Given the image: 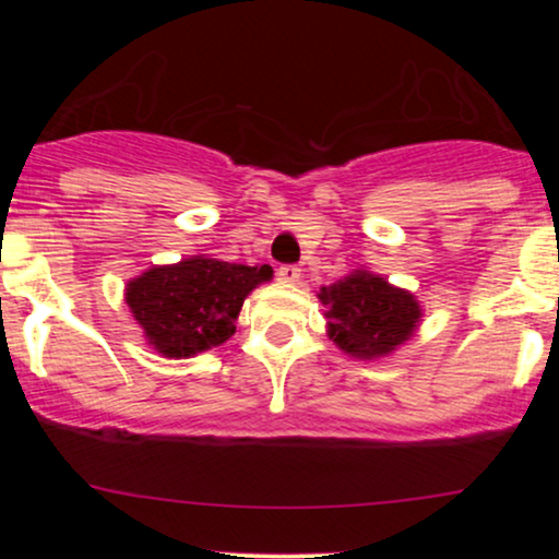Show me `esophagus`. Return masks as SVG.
Segmentation results:
<instances>
[{
  "label": "esophagus",
  "instance_id": "esophagus-1",
  "mask_svg": "<svg viewBox=\"0 0 559 559\" xmlns=\"http://www.w3.org/2000/svg\"><path fill=\"white\" fill-rule=\"evenodd\" d=\"M278 278L286 281V284H297V281L301 278V271L297 265H281L278 267Z\"/></svg>",
  "mask_w": 559,
  "mask_h": 559
}]
</instances>
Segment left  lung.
Wrapping results in <instances>:
<instances>
[{
    "label": "left lung",
    "instance_id": "8db88e82",
    "mask_svg": "<svg viewBox=\"0 0 559 559\" xmlns=\"http://www.w3.org/2000/svg\"><path fill=\"white\" fill-rule=\"evenodd\" d=\"M318 299L325 307L329 336L338 349L360 360L391 355L413 336L423 316L413 294L368 271L323 286Z\"/></svg>",
    "mask_w": 559,
    "mask_h": 559
}]
</instances>
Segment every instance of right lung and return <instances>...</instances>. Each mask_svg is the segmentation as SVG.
Listing matches in <instances>:
<instances>
[{
	"mask_svg": "<svg viewBox=\"0 0 559 559\" xmlns=\"http://www.w3.org/2000/svg\"><path fill=\"white\" fill-rule=\"evenodd\" d=\"M271 278V265L249 267L197 254L128 281L126 301L150 346L178 360L228 342L247 294Z\"/></svg>",
	"mask_w": 559,
	"mask_h": 559,
	"instance_id": "right-lung-1",
	"label": "right lung"
}]
</instances>
